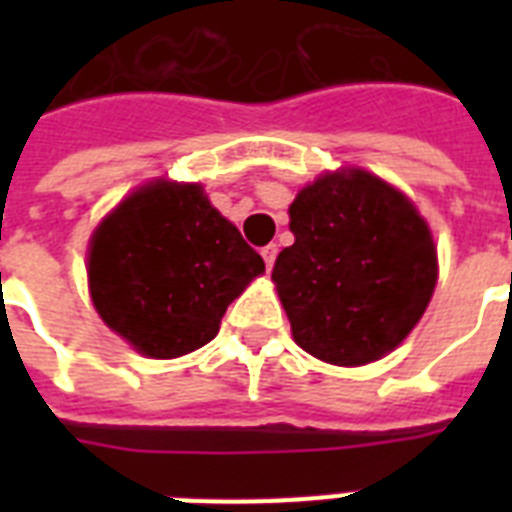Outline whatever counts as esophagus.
<instances>
[{
  "instance_id": "esophagus-1",
  "label": "esophagus",
  "mask_w": 512,
  "mask_h": 512,
  "mask_svg": "<svg viewBox=\"0 0 512 512\" xmlns=\"http://www.w3.org/2000/svg\"><path fill=\"white\" fill-rule=\"evenodd\" d=\"M260 255H263V260H265V268L271 271L273 263H276V255H279V247H276V244H268V247L260 249Z\"/></svg>"
}]
</instances>
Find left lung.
<instances>
[{"label": "left lung", "mask_w": 512, "mask_h": 512, "mask_svg": "<svg viewBox=\"0 0 512 512\" xmlns=\"http://www.w3.org/2000/svg\"><path fill=\"white\" fill-rule=\"evenodd\" d=\"M289 231L271 279L300 348L361 366L404 342L438 279L430 228L404 193L372 172H329L297 193Z\"/></svg>", "instance_id": "8db88e82"}]
</instances>
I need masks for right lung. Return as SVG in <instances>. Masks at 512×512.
I'll return each instance as SVG.
<instances>
[{"mask_svg":"<svg viewBox=\"0 0 512 512\" xmlns=\"http://www.w3.org/2000/svg\"><path fill=\"white\" fill-rule=\"evenodd\" d=\"M95 311L151 358L207 345L263 257L196 183L154 180L95 228L87 257Z\"/></svg>","mask_w":512,"mask_h":512,"instance_id":"add662e5","label":"right lung"}]
</instances>
